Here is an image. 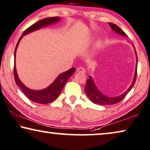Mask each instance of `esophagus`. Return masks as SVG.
Returning a JSON list of instances; mask_svg holds the SVG:
<instances>
[{"mask_svg": "<svg viewBox=\"0 0 150 150\" xmlns=\"http://www.w3.org/2000/svg\"><path fill=\"white\" fill-rule=\"evenodd\" d=\"M77 73H86V71L85 69H84L83 67H79V68L77 69V70H76Z\"/></svg>", "mask_w": 150, "mask_h": 150, "instance_id": "34e87169", "label": "esophagus"}]
</instances>
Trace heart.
Here are the masks:
<instances>
[{
  "label": "heart",
  "mask_w": 150,
  "mask_h": 150,
  "mask_svg": "<svg viewBox=\"0 0 150 150\" xmlns=\"http://www.w3.org/2000/svg\"><path fill=\"white\" fill-rule=\"evenodd\" d=\"M103 44V41L101 39H98L97 41L95 42L94 45L93 46V47L92 48L91 50H90V54H89V56L90 58H93L96 55V54L98 53V52L100 50V48L101 47Z\"/></svg>",
  "instance_id": "b5f03b06"
}]
</instances>
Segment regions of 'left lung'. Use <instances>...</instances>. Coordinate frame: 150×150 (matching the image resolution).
I'll return each instance as SVG.
<instances>
[{"label": "left lung", "instance_id": "obj_1", "mask_svg": "<svg viewBox=\"0 0 150 150\" xmlns=\"http://www.w3.org/2000/svg\"><path fill=\"white\" fill-rule=\"evenodd\" d=\"M109 26H110L111 28L114 31L115 33L118 34V35L124 36V37H127V35H126V33L124 32L122 29H120L117 25L112 23H109ZM134 47V45H133ZM134 52L136 54V59H137V62H136V67H135V71H134V75L132 79L131 85L130 86V87L128 88L126 92H124L123 94H120V95L117 96H108L105 95L104 94H103L100 90L98 89L97 86H96L95 83H94L93 79H92V76H89L87 81H86V86L85 88V92L86 94H87L88 98H90V100L92 101V103H94V104L103 105V106H106V105H111L116 104L120 102L124 97L126 96V94H128V92L130 91V90L132 89V87L134 86V84L135 83L136 81V77H137V52L135 50V48L134 47Z\"/></svg>", "mask_w": 150, "mask_h": 150}]
</instances>
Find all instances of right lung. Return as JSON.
Segmentation results:
<instances>
[{"instance_id": "add662e5", "label": "right lung", "mask_w": 150, "mask_h": 150, "mask_svg": "<svg viewBox=\"0 0 150 150\" xmlns=\"http://www.w3.org/2000/svg\"><path fill=\"white\" fill-rule=\"evenodd\" d=\"M61 18L60 17H55V18H45L43 20L39 21V22L35 23L32 26L27 28L24 31L21 36L20 39L18 40V43H17L16 49L14 52V78L15 81L17 85L21 88L22 92L30 100L33 101L35 103H39V104H47V103L53 102L54 100H56L60 94L62 92V90L65 86V84L68 81L69 77H71L73 75V73L75 72V68H71L69 70L65 71L64 73H60L58 77L56 78V79L50 84L49 86H47L46 88H44L43 90H32L26 87L22 81H20V78L18 75L16 70V51L18 49L19 43L24 35H28L29 33H31L34 31L38 30L39 29H41L45 27H47L51 26L52 24H56L60 21Z\"/></svg>"}]
</instances>
